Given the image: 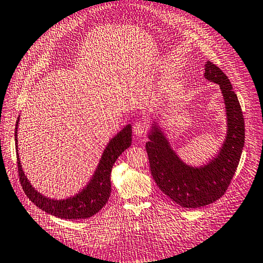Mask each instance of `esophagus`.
<instances>
[{"instance_id":"obj_1","label":"esophagus","mask_w":263,"mask_h":263,"mask_svg":"<svg viewBox=\"0 0 263 263\" xmlns=\"http://www.w3.org/2000/svg\"><path fill=\"white\" fill-rule=\"evenodd\" d=\"M148 130V123L145 120H139L133 125V133L137 137H142Z\"/></svg>"}]
</instances>
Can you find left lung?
<instances>
[{
  "label": "left lung",
  "instance_id": "obj_1",
  "mask_svg": "<svg viewBox=\"0 0 263 263\" xmlns=\"http://www.w3.org/2000/svg\"><path fill=\"white\" fill-rule=\"evenodd\" d=\"M204 69L205 80L220 87L227 116V133L217 155L203 165H190L174 151L161 122H154L146 142L151 172L158 188L187 209L202 208L222 197L237 170L245 142L243 111L229 79L211 61L205 63Z\"/></svg>",
  "mask_w": 263,
  "mask_h": 263
}]
</instances>
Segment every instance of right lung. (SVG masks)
Returning <instances> with one entry per match:
<instances>
[{
  "mask_svg": "<svg viewBox=\"0 0 263 263\" xmlns=\"http://www.w3.org/2000/svg\"><path fill=\"white\" fill-rule=\"evenodd\" d=\"M20 121V115L17 118L14 131V141H15V152H17L18 158V171L20 182L25 194L32 202L45 211L46 213L52 214L54 217L61 219H87L95 215L96 213L105 206L108 202L111 192L110 183V173L111 167L116 162L117 157L121 154L131 146L132 142V125L127 124L117 133L115 137H112L109 142L107 143L104 153L95 173L92 174L85 186L82 188L79 193H76L71 196L66 198H53L45 196L44 194L40 193L37 189H35L30 181L26 176L23 165L20 163L19 151H18V125Z\"/></svg>",
  "mask_w": 263,
  "mask_h": 263,
  "instance_id": "right-lung-1",
  "label": "right lung"
}]
</instances>
